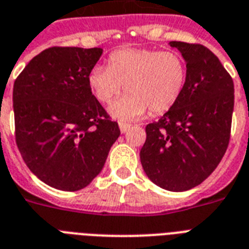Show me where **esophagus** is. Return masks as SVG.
<instances>
[{"label":"esophagus","instance_id":"34e87169","mask_svg":"<svg viewBox=\"0 0 249 249\" xmlns=\"http://www.w3.org/2000/svg\"><path fill=\"white\" fill-rule=\"evenodd\" d=\"M119 126H120L121 133H125L129 128H130V124H128V123H120V124H119Z\"/></svg>","mask_w":249,"mask_h":249}]
</instances>
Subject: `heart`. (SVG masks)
<instances>
[{
  "mask_svg": "<svg viewBox=\"0 0 249 249\" xmlns=\"http://www.w3.org/2000/svg\"><path fill=\"white\" fill-rule=\"evenodd\" d=\"M187 84V66L176 52L155 49H119L107 58V67L94 66L88 75V86L98 102L108 105L121 93L124 97L111 106L117 119L129 120L169 111Z\"/></svg>",
  "mask_w": 249,
  "mask_h": 249,
  "instance_id": "obj_1",
  "label": "heart"
}]
</instances>
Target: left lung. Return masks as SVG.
<instances>
[{"mask_svg": "<svg viewBox=\"0 0 249 249\" xmlns=\"http://www.w3.org/2000/svg\"><path fill=\"white\" fill-rule=\"evenodd\" d=\"M169 44L185 58L187 84L179 101L159 121L146 125L140 156L155 185L186 191L207 179L228 150L234 83L208 48L181 41Z\"/></svg>", "mask_w": 249, "mask_h": 249, "instance_id": "left-lung-1", "label": "left lung"}]
</instances>
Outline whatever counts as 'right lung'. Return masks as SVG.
Instances as JSON below:
<instances>
[{
    "label": "right lung",
    "instance_id": "right-lung-1",
    "mask_svg": "<svg viewBox=\"0 0 249 249\" xmlns=\"http://www.w3.org/2000/svg\"><path fill=\"white\" fill-rule=\"evenodd\" d=\"M102 52L53 46L14 83L17 146L29 170L54 189L77 191L89 185L120 136L119 124L88 86Z\"/></svg>",
    "mask_w": 249,
    "mask_h": 249
}]
</instances>
